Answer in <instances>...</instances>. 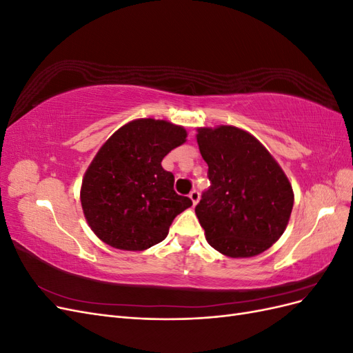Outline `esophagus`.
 Wrapping results in <instances>:
<instances>
[{
	"mask_svg": "<svg viewBox=\"0 0 353 353\" xmlns=\"http://www.w3.org/2000/svg\"><path fill=\"white\" fill-rule=\"evenodd\" d=\"M190 199H191V201H193V205L196 206L197 203H199V200H200V194H199V191L197 190H193L190 193Z\"/></svg>",
	"mask_w": 353,
	"mask_h": 353,
	"instance_id": "34e87169",
	"label": "esophagus"
}]
</instances>
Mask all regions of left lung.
<instances>
[{
	"label": "left lung",
	"instance_id": "obj_1",
	"mask_svg": "<svg viewBox=\"0 0 353 353\" xmlns=\"http://www.w3.org/2000/svg\"><path fill=\"white\" fill-rule=\"evenodd\" d=\"M210 187L196 206L208 243L230 258L268 250L287 227L294 194L271 153L240 128H199Z\"/></svg>",
	"mask_w": 353,
	"mask_h": 353
}]
</instances>
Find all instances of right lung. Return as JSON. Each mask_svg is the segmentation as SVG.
Returning <instances> with one entry per match:
<instances>
[{
	"instance_id": "1",
	"label": "right lung",
	"mask_w": 353,
	"mask_h": 353,
	"mask_svg": "<svg viewBox=\"0 0 353 353\" xmlns=\"http://www.w3.org/2000/svg\"><path fill=\"white\" fill-rule=\"evenodd\" d=\"M185 138L183 126L148 117L123 125L101 145L81 187L85 219L101 241L138 252L166 239L175 216L193 205L162 168Z\"/></svg>"
}]
</instances>
